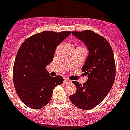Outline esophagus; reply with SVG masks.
Wrapping results in <instances>:
<instances>
[{
    "label": "esophagus",
    "mask_w": 130,
    "mask_h": 130,
    "mask_svg": "<svg viewBox=\"0 0 130 130\" xmlns=\"http://www.w3.org/2000/svg\"><path fill=\"white\" fill-rule=\"evenodd\" d=\"M63 82H64V83H71V80L68 79L67 78H64V80H63Z\"/></svg>",
    "instance_id": "34e87169"
}]
</instances>
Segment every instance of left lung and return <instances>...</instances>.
I'll use <instances>...</instances> for the list:
<instances>
[{
	"instance_id": "8db88e82",
	"label": "left lung",
	"mask_w": 130,
	"mask_h": 130,
	"mask_svg": "<svg viewBox=\"0 0 130 130\" xmlns=\"http://www.w3.org/2000/svg\"><path fill=\"white\" fill-rule=\"evenodd\" d=\"M72 34L83 41L89 50V55L82 68L88 75V79L83 85L76 80L72 82L77 87V91L69 99L77 107L87 110L100 104L114 84V53L108 41L94 31H72Z\"/></svg>"
}]
</instances>
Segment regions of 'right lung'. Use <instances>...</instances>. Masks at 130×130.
<instances>
[{
  "label": "right lung",
  "instance_id": "obj_1",
  "mask_svg": "<svg viewBox=\"0 0 130 130\" xmlns=\"http://www.w3.org/2000/svg\"><path fill=\"white\" fill-rule=\"evenodd\" d=\"M71 31H45L24 41L13 67L14 85L18 96L27 106L41 108L51 100L53 90L61 85V76L51 77L46 66L52 62L57 46Z\"/></svg>",
  "mask_w": 130,
  "mask_h": 130
}]
</instances>
